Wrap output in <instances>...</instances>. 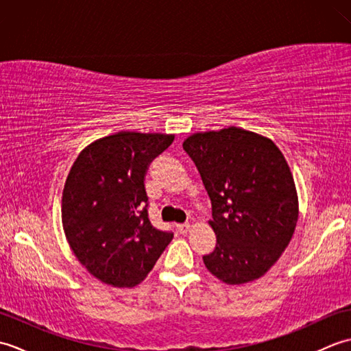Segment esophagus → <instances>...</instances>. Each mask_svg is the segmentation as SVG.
<instances>
[{
  "label": "esophagus",
  "instance_id": "1",
  "mask_svg": "<svg viewBox=\"0 0 351 351\" xmlns=\"http://www.w3.org/2000/svg\"><path fill=\"white\" fill-rule=\"evenodd\" d=\"M176 229L180 230L181 234H187L189 229H190V225H189V223H181V225H176Z\"/></svg>",
  "mask_w": 351,
  "mask_h": 351
}]
</instances>
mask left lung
<instances>
[{"mask_svg": "<svg viewBox=\"0 0 351 351\" xmlns=\"http://www.w3.org/2000/svg\"><path fill=\"white\" fill-rule=\"evenodd\" d=\"M211 199L217 244L205 267L228 285L265 274L285 250L299 199L285 156L270 138L237 126L185 138Z\"/></svg>", "mask_w": 351, "mask_h": 351, "instance_id": "left-lung-1", "label": "left lung"}]
</instances>
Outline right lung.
<instances>
[{"mask_svg":"<svg viewBox=\"0 0 351 351\" xmlns=\"http://www.w3.org/2000/svg\"><path fill=\"white\" fill-rule=\"evenodd\" d=\"M171 134L121 131L84 147L66 180L63 229L87 271L113 287L143 280L173 234L147 217L145 176Z\"/></svg>","mask_w":351,"mask_h":351,"instance_id":"obj_1","label":"right lung"}]
</instances>
